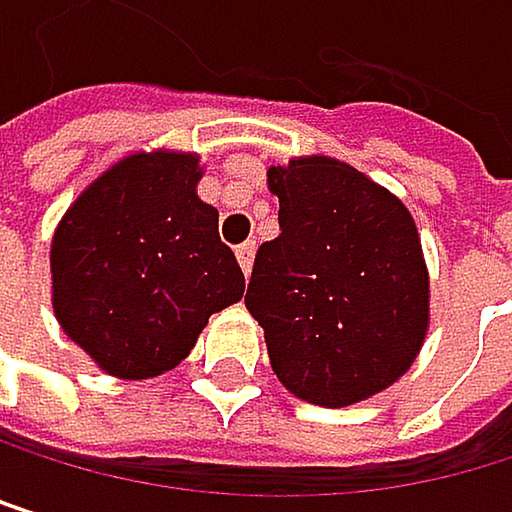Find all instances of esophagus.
Segmentation results:
<instances>
[{"mask_svg":"<svg viewBox=\"0 0 512 512\" xmlns=\"http://www.w3.org/2000/svg\"><path fill=\"white\" fill-rule=\"evenodd\" d=\"M236 261H239L242 273L248 276V273H251V264H254V242H242V245H236Z\"/></svg>","mask_w":512,"mask_h":512,"instance_id":"esophagus-1","label":"esophagus"}]
</instances>
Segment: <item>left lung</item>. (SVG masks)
Listing matches in <instances>:
<instances>
[{"label":"left lung","instance_id":"8db88e82","mask_svg":"<svg viewBox=\"0 0 512 512\" xmlns=\"http://www.w3.org/2000/svg\"><path fill=\"white\" fill-rule=\"evenodd\" d=\"M279 236L254 258L245 307L288 393L344 408L396 384L430 328V273L411 211L331 156L267 171Z\"/></svg>","mask_w":512,"mask_h":512}]
</instances>
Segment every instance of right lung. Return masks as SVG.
<instances>
[{"instance_id":"right-lung-1","label":"right lung","mask_w":512,"mask_h":512,"mask_svg":"<svg viewBox=\"0 0 512 512\" xmlns=\"http://www.w3.org/2000/svg\"><path fill=\"white\" fill-rule=\"evenodd\" d=\"M196 153L134 150L76 196L51 236V307L64 334L119 381L181 365L245 276L199 199Z\"/></svg>"}]
</instances>
